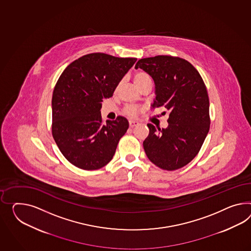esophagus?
I'll list each match as a JSON object with an SVG mask.
<instances>
[{
	"mask_svg": "<svg viewBox=\"0 0 251 251\" xmlns=\"http://www.w3.org/2000/svg\"><path fill=\"white\" fill-rule=\"evenodd\" d=\"M138 125H139V123L137 122V121H134V120H130L129 121L130 127H135L136 126H138Z\"/></svg>",
	"mask_w": 251,
	"mask_h": 251,
	"instance_id": "34e87169",
	"label": "esophagus"
}]
</instances>
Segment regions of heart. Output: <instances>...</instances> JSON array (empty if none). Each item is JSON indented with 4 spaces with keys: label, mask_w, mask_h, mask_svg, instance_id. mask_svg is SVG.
Returning <instances> with one entry per match:
<instances>
[{
    "label": "heart",
    "mask_w": 251,
    "mask_h": 251,
    "mask_svg": "<svg viewBox=\"0 0 251 251\" xmlns=\"http://www.w3.org/2000/svg\"><path fill=\"white\" fill-rule=\"evenodd\" d=\"M149 81H151L150 77H149L148 74L145 73V72H136L135 75H134V82L137 85L138 88H140L143 84L148 83ZM124 113L126 116H130V117H134V116H136L138 115L139 108L136 107L135 105H127L124 110Z\"/></svg>",
    "instance_id": "b5f03b06"
}]
</instances>
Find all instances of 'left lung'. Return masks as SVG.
<instances>
[{"label":"left lung","mask_w":251,"mask_h":251,"mask_svg":"<svg viewBox=\"0 0 251 251\" xmlns=\"http://www.w3.org/2000/svg\"><path fill=\"white\" fill-rule=\"evenodd\" d=\"M135 68L154 80L152 107L169 111L167 128L148 124L149 135L143 146L148 159L168 171L185 167L199 154L209 131V99L203 79L189 62L176 56L143 58Z\"/></svg>","instance_id":"left-lung-1"}]
</instances>
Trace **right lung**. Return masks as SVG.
Masks as SVG:
<instances>
[{"label":"right lung","instance_id":"1","mask_svg":"<svg viewBox=\"0 0 251 251\" xmlns=\"http://www.w3.org/2000/svg\"><path fill=\"white\" fill-rule=\"evenodd\" d=\"M136 60L94 52L74 61L60 75L51 98V134L74 166L96 170L112 160L128 121L117 116L103 125L100 110Z\"/></svg>","mask_w":251,"mask_h":251}]
</instances>
